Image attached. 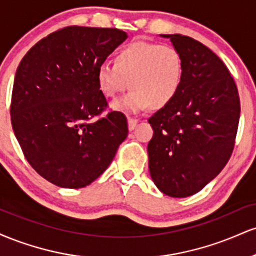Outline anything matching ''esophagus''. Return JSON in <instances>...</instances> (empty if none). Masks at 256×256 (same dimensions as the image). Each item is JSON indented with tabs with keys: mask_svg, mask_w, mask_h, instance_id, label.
Returning a JSON list of instances; mask_svg holds the SVG:
<instances>
[{
	"mask_svg": "<svg viewBox=\"0 0 256 256\" xmlns=\"http://www.w3.org/2000/svg\"><path fill=\"white\" fill-rule=\"evenodd\" d=\"M138 120L134 119V118H128V130L132 131L134 128H136Z\"/></svg>",
	"mask_w": 256,
	"mask_h": 256,
	"instance_id": "1",
	"label": "esophagus"
}]
</instances>
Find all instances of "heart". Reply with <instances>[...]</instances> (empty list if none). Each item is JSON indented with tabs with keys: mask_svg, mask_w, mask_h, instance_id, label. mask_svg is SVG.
Instances as JSON below:
<instances>
[{
	"mask_svg": "<svg viewBox=\"0 0 256 256\" xmlns=\"http://www.w3.org/2000/svg\"><path fill=\"white\" fill-rule=\"evenodd\" d=\"M184 76V60L173 46L137 40L122 48L113 64H104L96 73L100 91L116 100L132 89L124 98L114 102V110L137 113L150 107L161 110L177 96Z\"/></svg>",
	"mask_w": 256,
	"mask_h": 256,
	"instance_id": "1",
	"label": "heart"
}]
</instances>
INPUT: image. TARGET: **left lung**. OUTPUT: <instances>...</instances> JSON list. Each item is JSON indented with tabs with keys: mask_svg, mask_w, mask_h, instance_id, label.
I'll list each match as a JSON object with an SVG mask.
<instances>
[{
	"mask_svg": "<svg viewBox=\"0 0 256 256\" xmlns=\"http://www.w3.org/2000/svg\"><path fill=\"white\" fill-rule=\"evenodd\" d=\"M170 38L184 60L183 83L170 104L149 118V172L171 198L198 192L222 172L234 146L240 96L231 73L210 48L192 37Z\"/></svg>",
	"mask_w": 256,
	"mask_h": 256,
	"instance_id": "obj_1",
	"label": "left lung"
}]
</instances>
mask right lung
<instances>
[{
  "label": "right lung",
  "mask_w": 256,
  "mask_h": 256,
  "mask_svg": "<svg viewBox=\"0 0 256 256\" xmlns=\"http://www.w3.org/2000/svg\"><path fill=\"white\" fill-rule=\"evenodd\" d=\"M128 38L118 28L68 26L37 42L20 61L12 91V128L26 160L61 188L92 183L128 137L122 113L108 112L98 67Z\"/></svg>",
  "instance_id": "add662e5"
}]
</instances>
